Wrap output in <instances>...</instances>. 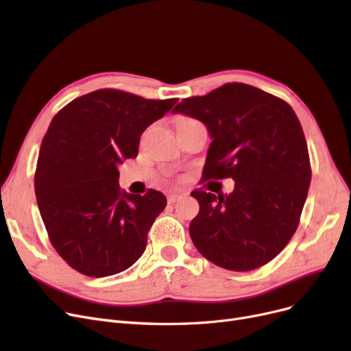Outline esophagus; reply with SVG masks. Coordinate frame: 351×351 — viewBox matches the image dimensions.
Instances as JSON below:
<instances>
[{"instance_id":"obj_1","label":"esophagus","mask_w":351,"mask_h":351,"mask_svg":"<svg viewBox=\"0 0 351 351\" xmlns=\"http://www.w3.org/2000/svg\"><path fill=\"white\" fill-rule=\"evenodd\" d=\"M181 197H182L181 194H177V193H171L169 197H167V202H169L170 204H174L176 202H178V199H180Z\"/></svg>"}]
</instances>
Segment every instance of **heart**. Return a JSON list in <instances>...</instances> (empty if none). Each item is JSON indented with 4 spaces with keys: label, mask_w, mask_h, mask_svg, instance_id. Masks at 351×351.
Wrapping results in <instances>:
<instances>
[{
    "label": "heart",
    "mask_w": 351,
    "mask_h": 351,
    "mask_svg": "<svg viewBox=\"0 0 351 351\" xmlns=\"http://www.w3.org/2000/svg\"><path fill=\"white\" fill-rule=\"evenodd\" d=\"M181 121H182V120H181Z\"/></svg>",
    "instance_id": "1"
}]
</instances>
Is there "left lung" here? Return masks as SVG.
Listing matches in <instances>:
<instances>
[{"label": "left lung", "instance_id": "1", "mask_svg": "<svg viewBox=\"0 0 351 351\" xmlns=\"http://www.w3.org/2000/svg\"><path fill=\"white\" fill-rule=\"evenodd\" d=\"M202 121L213 140L204 180H234L230 194L193 191L199 211L190 237L208 261L250 271L271 261L298 226L311 180L304 132L293 108L232 82L173 108Z\"/></svg>", "mask_w": 351, "mask_h": 351}]
</instances>
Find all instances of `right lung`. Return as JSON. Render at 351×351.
Masks as SVG:
<instances>
[{"label": "right lung", "mask_w": 351, "mask_h": 351, "mask_svg": "<svg viewBox=\"0 0 351 351\" xmlns=\"http://www.w3.org/2000/svg\"><path fill=\"white\" fill-rule=\"evenodd\" d=\"M176 103L97 90L73 99L49 124L37 161L36 197L51 244L81 274L112 276L143 256L167 198L156 190L121 191L119 165L137 157L144 130Z\"/></svg>", "instance_id": "1"}]
</instances>
